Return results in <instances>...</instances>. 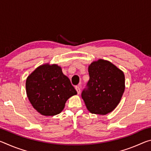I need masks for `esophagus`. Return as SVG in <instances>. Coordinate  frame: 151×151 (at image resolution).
<instances>
[{
    "label": "esophagus",
    "mask_w": 151,
    "mask_h": 151,
    "mask_svg": "<svg viewBox=\"0 0 151 151\" xmlns=\"http://www.w3.org/2000/svg\"><path fill=\"white\" fill-rule=\"evenodd\" d=\"M75 88H76V91H77V93L78 94H80L81 93V87H80V86H76V87H75Z\"/></svg>",
    "instance_id": "34e87169"
}]
</instances>
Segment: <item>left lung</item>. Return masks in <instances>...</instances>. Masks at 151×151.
<instances>
[{
    "instance_id": "8db88e82",
    "label": "left lung",
    "mask_w": 151,
    "mask_h": 151,
    "mask_svg": "<svg viewBox=\"0 0 151 151\" xmlns=\"http://www.w3.org/2000/svg\"><path fill=\"white\" fill-rule=\"evenodd\" d=\"M90 78L82 92V98L91 113L106 114L118 105L124 91L122 70L107 60L100 59L88 66Z\"/></svg>"
}]
</instances>
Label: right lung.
I'll use <instances>...</instances> for the list:
<instances>
[{
	"mask_svg": "<svg viewBox=\"0 0 151 151\" xmlns=\"http://www.w3.org/2000/svg\"><path fill=\"white\" fill-rule=\"evenodd\" d=\"M27 96L32 106L45 116L59 114L66 101L77 92L57 65H41L28 76Z\"/></svg>",
	"mask_w": 151,
	"mask_h": 151,
	"instance_id": "obj_1",
	"label": "right lung"
}]
</instances>
